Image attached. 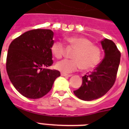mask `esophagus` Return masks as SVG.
I'll return each mask as SVG.
<instances>
[{
  "instance_id": "34e87169",
  "label": "esophagus",
  "mask_w": 129,
  "mask_h": 129,
  "mask_svg": "<svg viewBox=\"0 0 129 129\" xmlns=\"http://www.w3.org/2000/svg\"><path fill=\"white\" fill-rule=\"evenodd\" d=\"M61 75L62 76H64V77H71L72 75L70 74H64V73H61Z\"/></svg>"
}]
</instances>
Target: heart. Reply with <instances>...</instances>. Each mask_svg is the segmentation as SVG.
<instances>
[{
	"label": "heart",
	"instance_id": "1",
	"mask_svg": "<svg viewBox=\"0 0 129 129\" xmlns=\"http://www.w3.org/2000/svg\"><path fill=\"white\" fill-rule=\"evenodd\" d=\"M70 46L76 49L72 55V59H63L55 64L59 71L70 73L77 70L81 67L83 70H89L98 64L101 59L100 48L92 44L89 39L83 37H71L67 39ZM65 46L62 42L55 41L52 44L50 51L57 59L62 57Z\"/></svg>",
	"mask_w": 129,
	"mask_h": 129
}]
</instances>
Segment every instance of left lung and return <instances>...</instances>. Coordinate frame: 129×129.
<instances>
[{
    "instance_id": "left-lung-1",
    "label": "left lung",
    "mask_w": 129,
    "mask_h": 129,
    "mask_svg": "<svg viewBox=\"0 0 129 129\" xmlns=\"http://www.w3.org/2000/svg\"><path fill=\"white\" fill-rule=\"evenodd\" d=\"M101 44L105 52L104 59L93 71L82 77V85L74 91L80 100L92 101L100 98L112 87L116 81L120 52L111 40L105 39Z\"/></svg>"
}]
</instances>
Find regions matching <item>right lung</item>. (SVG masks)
<instances>
[{
	"mask_svg": "<svg viewBox=\"0 0 129 129\" xmlns=\"http://www.w3.org/2000/svg\"><path fill=\"white\" fill-rule=\"evenodd\" d=\"M53 37L50 29H32L15 39L9 46L7 73L16 90L26 98L38 99L45 95L61 76L58 70L43 68L53 64Z\"/></svg>",
	"mask_w": 129,
	"mask_h": 129,
	"instance_id": "add662e5",
	"label": "right lung"
}]
</instances>
